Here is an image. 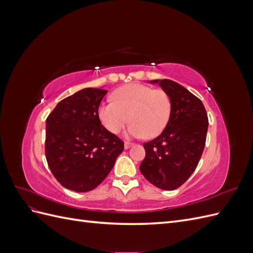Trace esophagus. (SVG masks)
<instances>
[{
  "instance_id": "34e87169",
  "label": "esophagus",
  "mask_w": 253,
  "mask_h": 253,
  "mask_svg": "<svg viewBox=\"0 0 253 253\" xmlns=\"http://www.w3.org/2000/svg\"><path fill=\"white\" fill-rule=\"evenodd\" d=\"M132 145H133V143L132 142H128V141H126L125 142V149H129V148H131L132 147Z\"/></svg>"
}]
</instances>
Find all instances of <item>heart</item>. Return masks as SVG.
Returning a JSON list of instances; mask_svg holds the SVG:
<instances>
[{"label": "heart", "mask_w": 253, "mask_h": 253, "mask_svg": "<svg viewBox=\"0 0 253 253\" xmlns=\"http://www.w3.org/2000/svg\"><path fill=\"white\" fill-rule=\"evenodd\" d=\"M112 100L99 105L98 117L113 134L121 131L128 117V136L154 138L164 131L171 117L172 100L164 89L131 83L115 89Z\"/></svg>", "instance_id": "heart-1"}]
</instances>
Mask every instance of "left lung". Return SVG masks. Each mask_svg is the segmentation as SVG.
Returning <instances> with one entry per match:
<instances>
[{
    "label": "left lung",
    "mask_w": 253,
    "mask_h": 253,
    "mask_svg": "<svg viewBox=\"0 0 253 253\" xmlns=\"http://www.w3.org/2000/svg\"><path fill=\"white\" fill-rule=\"evenodd\" d=\"M172 100V113L163 133L143 143L145 157L139 167L152 185L175 190L185 183L200 163L208 131L203 102L177 82L153 80Z\"/></svg>",
    "instance_id": "1"
}]
</instances>
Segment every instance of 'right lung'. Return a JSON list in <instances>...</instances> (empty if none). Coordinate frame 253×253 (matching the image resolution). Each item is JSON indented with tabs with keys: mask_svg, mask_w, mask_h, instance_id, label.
Instances as JSON below:
<instances>
[{
	"mask_svg": "<svg viewBox=\"0 0 253 253\" xmlns=\"http://www.w3.org/2000/svg\"><path fill=\"white\" fill-rule=\"evenodd\" d=\"M108 93L83 88L61 100L46 119L45 156L51 173L64 188L88 192L113 169L125 143L98 117Z\"/></svg>",
	"mask_w": 253,
	"mask_h": 253,
	"instance_id": "obj_1",
	"label": "right lung"
}]
</instances>
